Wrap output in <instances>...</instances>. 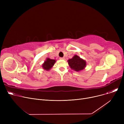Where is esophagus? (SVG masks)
Segmentation results:
<instances>
[{"mask_svg":"<svg viewBox=\"0 0 124 124\" xmlns=\"http://www.w3.org/2000/svg\"><path fill=\"white\" fill-rule=\"evenodd\" d=\"M60 59L61 60H63V59H65V58L64 57H60Z\"/></svg>","mask_w":124,"mask_h":124,"instance_id":"34e87169","label":"esophagus"}]
</instances>
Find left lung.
I'll return each instance as SVG.
<instances>
[{"label":"left lung","instance_id":"1","mask_svg":"<svg viewBox=\"0 0 124 124\" xmlns=\"http://www.w3.org/2000/svg\"><path fill=\"white\" fill-rule=\"evenodd\" d=\"M68 64L71 69L76 71L83 70L86 66V62L77 55H75L72 59L68 60Z\"/></svg>","mask_w":124,"mask_h":124}]
</instances>
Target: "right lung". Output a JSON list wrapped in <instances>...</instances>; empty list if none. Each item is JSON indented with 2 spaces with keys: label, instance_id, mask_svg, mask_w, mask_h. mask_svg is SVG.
Here are the masks:
<instances>
[{
  "label": "right lung",
  "instance_id": "add662e5",
  "mask_svg": "<svg viewBox=\"0 0 124 124\" xmlns=\"http://www.w3.org/2000/svg\"><path fill=\"white\" fill-rule=\"evenodd\" d=\"M55 62V60H53L51 59L50 58H47V60L45 61L44 63L43 64L42 67L45 70H49L52 67V66L54 65Z\"/></svg>",
  "mask_w": 124,
  "mask_h": 124
}]
</instances>
